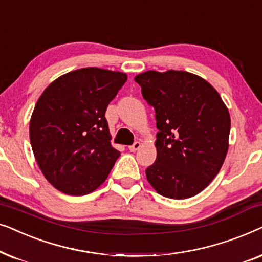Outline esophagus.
<instances>
[{
	"instance_id": "esophagus-1",
	"label": "esophagus",
	"mask_w": 262,
	"mask_h": 262,
	"mask_svg": "<svg viewBox=\"0 0 262 262\" xmlns=\"http://www.w3.org/2000/svg\"><path fill=\"white\" fill-rule=\"evenodd\" d=\"M141 145H142V143L141 142H135L134 144L132 145H130L128 146V149H130V151H132V152H135L136 150H138L139 148H141Z\"/></svg>"
}]
</instances>
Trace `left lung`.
<instances>
[{"label": "left lung", "mask_w": 262, "mask_h": 262, "mask_svg": "<svg viewBox=\"0 0 262 262\" xmlns=\"http://www.w3.org/2000/svg\"><path fill=\"white\" fill-rule=\"evenodd\" d=\"M155 108L157 157L145 169L161 195L186 199L206 188L229 146L230 116L216 89L186 71H145L135 77Z\"/></svg>", "instance_id": "8db88e82"}]
</instances>
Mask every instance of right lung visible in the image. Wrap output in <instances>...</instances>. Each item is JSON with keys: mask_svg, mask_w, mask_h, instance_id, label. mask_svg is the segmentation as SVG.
Segmentation results:
<instances>
[{"mask_svg": "<svg viewBox=\"0 0 262 262\" xmlns=\"http://www.w3.org/2000/svg\"><path fill=\"white\" fill-rule=\"evenodd\" d=\"M126 74L84 68L53 81L30 123L33 154L44 177L60 192L88 194L99 187L120 152L111 145L107 106Z\"/></svg>", "mask_w": 262, "mask_h": 262, "instance_id": "1", "label": "right lung"}]
</instances>
